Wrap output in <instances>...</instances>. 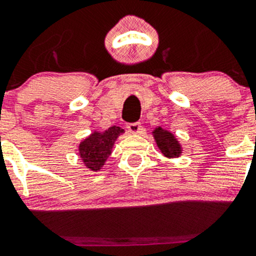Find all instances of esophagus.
Here are the masks:
<instances>
[{
    "instance_id": "34e87169",
    "label": "esophagus",
    "mask_w": 256,
    "mask_h": 256,
    "mask_svg": "<svg viewBox=\"0 0 256 256\" xmlns=\"http://www.w3.org/2000/svg\"><path fill=\"white\" fill-rule=\"evenodd\" d=\"M128 130L130 131V132H132V134H138V132H140V130H141V124L138 122H130V124H128Z\"/></svg>"
}]
</instances>
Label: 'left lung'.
Masks as SVG:
<instances>
[{
	"mask_svg": "<svg viewBox=\"0 0 256 256\" xmlns=\"http://www.w3.org/2000/svg\"><path fill=\"white\" fill-rule=\"evenodd\" d=\"M154 138L156 141L157 146H158L160 151L168 158H174V157H180L182 154V147L176 138V136L170 131L164 130L162 128H156L154 131Z\"/></svg>",
	"mask_w": 256,
	"mask_h": 256,
	"instance_id": "left-lung-1",
	"label": "left lung"
}]
</instances>
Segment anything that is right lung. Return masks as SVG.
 Segmentation results:
<instances>
[{"instance_id":"1","label":"right lung","mask_w":256,"mask_h":256,"mask_svg":"<svg viewBox=\"0 0 256 256\" xmlns=\"http://www.w3.org/2000/svg\"><path fill=\"white\" fill-rule=\"evenodd\" d=\"M124 132V128L112 126L108 130L99 132L94 131L90 136L79 144V156L86 168L100 171L112 151L116 138Z\"/></svg>"}]
</instances>
